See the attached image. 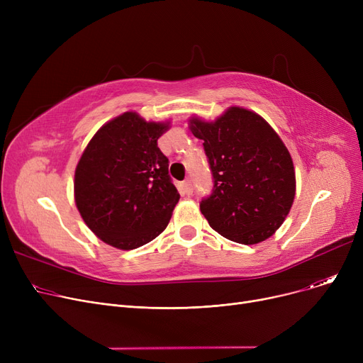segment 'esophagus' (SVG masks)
Segmentation results:
<instances>
[{"label":"esophagus","instance_id":"obj_1","mask_svg":"<svg viewBox=\"0 0 363 363\" xmlns=\"http://www.w3.org/2000/svg\"><path fill=\"white\" fill-rule=\"evenodd\" d=\"M182 189H184V193H185L186 196H191V194H193V184H191V179H186V181L182 182Z\"/></svg>","mask_w":363,"mask_h":363}]
</instances>
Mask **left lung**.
I'll return each instance as SVG.
<instances>
[{"label": "left lung", "mask_w": 363, "mask_h": 363, "mask_svg": "<svg viewBox=\"0 0 363 363\" xmlns=\"http://www.w3.org/2000/svg\"><path fill=\"white\" fill-rule=\"evenodd\" d=\"M213 174L200 211L216 233L240 244L268 240L290 213L296 170L289 148L257 113L233 106L213 122L193 116Z\"/></svg>", "instance_id": "1"}]
</instances>
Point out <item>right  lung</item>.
I'll use <instances>...</instances> for the list:
<instances>
[{"label": "right lung", "instance_id": "obj_1", "mask_svg": "<svg viewBox=\"0 0 363 363\" xmlns=\"http://www.w3.org/2000/svg\"><path fill=\"white\" fill-rule=\"evenodd\" d=\"M170 122L125 111L104 123L74 170V203L89 230L119 250L155 240L179 201L157 140Z\"/></svg>", "mask_w": 363, "mask_h": 363}]
</instances>
